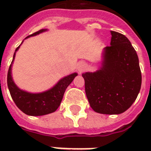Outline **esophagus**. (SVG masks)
<instances>
[{
    "mask_svg": "<svg viewBox=\"0 0 151 151\" xmlns=\"http://www.w3.org/2000/svg\"><path fill=\"white\" fill-rule=\"evenodd\" d=\"M77 69H78V73H81L83 71L85 70V69H86V64H85L84 62H80V63H78Z\"/></svg>",
    "mask_w": 151,
    "mask_h": 151,
    "instance_id": "1",
    "label": "esophagus"
}]
</instances>
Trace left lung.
<instances>
[{"label": "left lung", "mask_w": 151, "mask_h": 151, "mask_svg": "<svg viewBox=\"0 0 151 151\" xmlns=\"http://www.w3.org/2000/svg\"><path fill=\"white\" fill-rule=\"evenodd\" d=\"M110 45L104 48L103 66L85 73L86 96L94 111L119 114L134 103L141 88L142 75L136 50L123 34L110 31Z\"/></svg>", "instance_id": "left-lung-1"}]
</instances>
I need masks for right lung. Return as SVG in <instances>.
Segmentation results:
<instances>
[{
	"mask_svg": "<svg viewBox=\"0 0 151 151\" xmlns=\"http://www.w3.org/2000/svg\"><path fill=\"white\" fill-rule=\"evenodd\" d=\"M44 31H45V29H40L38 31L27 37V38ZM19 46L15 49V52L19 49ZM15 52L14 53L12 62L15 59ZM11 68H12V65H10L8 69V78H7L8 87L11 96L19 110H22L26 114L30 116H41V115H45L55 112L61 103L66 88L72 82L73 78L78 75V73H72L59 81L58 84L52 88V89L42 93L32 94L20 90L15 85L11 75Z\"/></svg>",
	"mask_w": 151,
	"mask_h": 151,
	"instance_id": "obj_1",
	"label": "right lung"
}]
</instances>
